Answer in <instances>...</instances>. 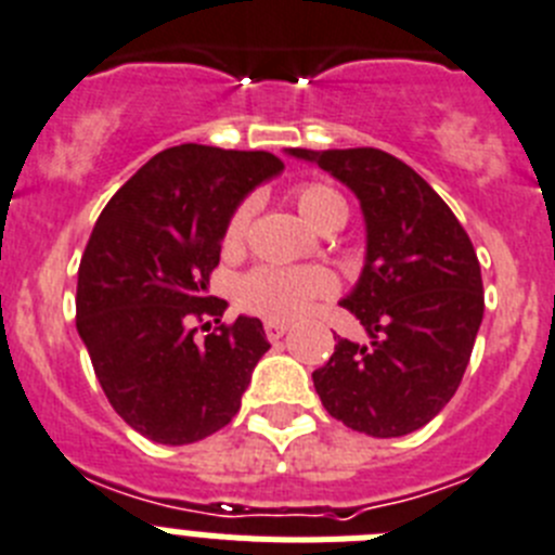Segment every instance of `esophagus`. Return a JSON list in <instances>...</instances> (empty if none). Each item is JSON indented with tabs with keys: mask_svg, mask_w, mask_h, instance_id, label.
I'll return each instance as SVG.
<instances>
[{
	"mask_svg": "<svg viewBox=\"0 0 555 555\" xmlns=\"http://www.w3.org/2000/svg\"><path fill=\"white\" fill-rule=\"evenodd\" d=\"M287 330L291 326L284 324V321H264V335H268V340H279Z\"/></svg>",
	"mask_w": 555,
	"mask_h": 555,
	"instance_id": "1",
	"label": "esophagus"
}]
</instances>
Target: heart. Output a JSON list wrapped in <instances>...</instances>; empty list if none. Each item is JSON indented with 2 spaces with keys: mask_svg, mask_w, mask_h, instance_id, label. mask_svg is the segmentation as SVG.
I'll return each mask as SVG.
<instances>
[{
  "mask_svg": "<svg viewBox=\"0 0 555 555\" xmlns=\"http://www.w3.org/2000/svg\"><path fill=\"white\" fill-rule=\"evenodd\" d=\"M296 209L301 218L318 229L332 215H346V201L324 184H305L293 192ZM250 220V201L240 204L225 225V248H237L245 237ZM335 291V276L326 268L307 264V268H254L234 284V298L243 310L262 315L268 321H293L305 315L315 298H324Z\"/></svg>",
  "mask_w": 555,
  "mask_h": 555,
  "instance_id": "heart-1",
  "label": "heart"
}]
</instances>
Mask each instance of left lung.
<instances>
[{"label": "left lung", "mask_w": 555, "mask_h": 555, "mask_svg": "<svg viewBox=\"0 0 555 555\" xmlns=\"http://www.w3.org/2000/svg\"><path fill=\"white\" fill-rule=\"evenodd\" d=\"M349 186L365 223V262L340 301L369 344L337 337L312 371L326 413L351 430L397 438L438 416L457 391L483 321V279L469 234L416 170L374 147L305 151Z\"/></svg>", "instance_id": "obj_1"}]
</instances>
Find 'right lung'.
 Masks as SVG:
<instances>
[{
	"label": "right lung",
	"mask_w": 555,
	"mask_h": 555,
	"mask_svg": "<svg viewBox=\"0 0 555 555\" xmlns=\"http://www.w3.org/2000/svg\"><path fill=\"white\" fill-rule=\"evenodd\" d=\"M284 170L273 153L178 144L156 153L108 201L77 271V335L111 408L156 444H192L237 416L259 358V318L204 341L191 318H223L209 273L231 215Z\"/></svg>",
	"instance_id": "obj_1"
}]
</instances>
